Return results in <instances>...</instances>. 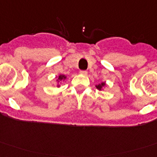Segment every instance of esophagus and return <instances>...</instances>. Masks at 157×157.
I'll return each mask as SVG.
<instances>
[{"label": "esophagus", "instance_id": "esophagus-1", "mask_svg": "<svg viewBox=\"0 0 157 157\" xmlns=\"http://www.w3.org/2000/svg\"><path fill=\"white\" fill-rule=\"evenodd\" d=\"M79 73L80 74H82V75H87V74H88L87 71H80Z\"/></svg>", "mask_w": 157, "mask_h": 157}]
</instances>
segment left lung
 Returning a JSON list of instances; mask_svg holds the SVG:
<instances>
[{"mask_svg":"<svg viewBox=\"0 0 157 157\" xmlns=\"http://www.w3.org/2000/svg\"><path fill=\"white\" fill-rule=\"evenodd\" d=\"M106 85V83H105V82H101L100 83H99V84H97V85H95L96 88H97V90H103V88Z\"/></svg>","mask_w":157,"mask_h":157,"instance_id":"1","label":"left lung"}]
</instances>
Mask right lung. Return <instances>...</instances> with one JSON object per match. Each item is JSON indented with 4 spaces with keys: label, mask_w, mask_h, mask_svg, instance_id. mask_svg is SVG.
Returning a JSON list of instances; mask_svg holds the SVG:
<instances>
[{
    "label": "right lung",
    "mask_w": 157,
    "mask_h": 157,
    "mask_svg": "<svg viewBox=\"0 0 157 157\" xmlns=\"http://www.w3.org/2000/svg\"><path fill=\"white\" fill-rule=\"evenodd\" d=\"M55 78H56V86L58 88H60V82L65 81L67 78V77L63 74H59L58 76H56Z\"/></svg>",
    "instance_id": "obj_1"
}]
</instances>
